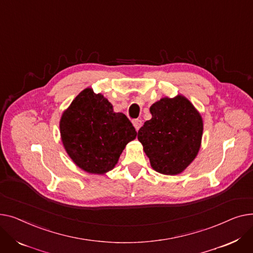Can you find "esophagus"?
Returning <instances> with one entry per match:
<instances>
[{
    "label": "esophagus",
    "mask_w": 253,
    "mask_h": 253,
    "mask_svg": "<svg viewBox=\"0 0 253 253\" xmlns=\"http://www.w3.org/2000/svg\"><path fill=\"white\" fill-rule=\"evenodd\" d=\"M132 124H133V126H135V128H136V130H139V128L142 126V125H143V123H142V121L141 120H135L132 122Z\"/></svg>",
    "instance_id": "34e87169"
}]
</instances>
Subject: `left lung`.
<instances>
[{"mask_svg": "<svg viewBox=\"0 0 253 253\" xmlns=\"http://www.w3.org/2000/svg\"><path fill=\"white\" fill-rule=\"evenodd\" d=\"M152 118L138 131L151 167L163 174L182 172L196 157L203 124L189 100L162 98L150 107Z\"/></svg>", "mask_w": 253, "mask_h": 253, "instance_id": "1", "label": "left lung"}]
</instances>
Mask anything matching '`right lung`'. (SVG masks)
<instances>
[{"mask_svg":"<svg viewBox=\"0 0 253 253\" xmlns=\"http://www.w3.org/2000/svg\"><path fill=\"white\" fill-rule=\"evenodd\" d=\"M60 132L70 158L91 173L112 169L126 145L137 136L128 118L113 112L111 103L91 88L84 90L63 113Z\"/></svg>","mask_w":253,"mask_h":253,"instance_id":"obj_1","label":"right lung"}]
</instances>
